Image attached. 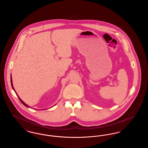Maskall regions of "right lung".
I'll return each instance as SVG.
<instances>
[{
    "mask_svg": "<svg viewBox=\"0 0 148 148\" xmlns=\"http://www.w3.org/2000/svg\"><path fill=\"white\" fill-rule=\"evenodd\" d=\"M10 81H11V85H12V88H13V90H14V92H15V93H16V92H15V90H14V87H13V82H12V75H11V76H10ZM16 95H17V96H18V98H19V100H20V101H21V103H22V104H23V105H24V106H27V107H28V108H29V106H28V105H27V104H25V103H24V102H23V101H22V100H21V99L20 98H19V96H18V95H17V94H16Z\"/></svg>",
    "mask_w": 148,
    "mask_h": 148,
    "instance_id": "add662e5",
    "label": "right lung"
}]
</instances>
